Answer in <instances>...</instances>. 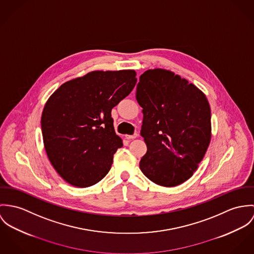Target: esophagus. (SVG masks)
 <instances>
[{
    "label": "esophagus",
    "mask_w": 254,
    "mask_h": 254,
    "mask_svg": "<svg viewBox=\"0 0 254 254\" xmlns=\"http://www.w3.org/2000/svg\"><path fill=\"white\" fill-rule=\"evenodd\" d=\"M137 136H138V133H136V132H135V133H134V134H132V135H128V134H127V135H126V138H127V139H134V138H136Z\"/></svg>",
    "instance_id": "esophagus-1"
}]
</instances>
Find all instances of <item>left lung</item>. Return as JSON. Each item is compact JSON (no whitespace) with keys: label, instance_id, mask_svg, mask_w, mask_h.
<instances>
[{"label":"left lung","instance_id":"left-lung-1","mask_svg":"<svg viewBox=\"0 0 254 254\" xmlns=\"http://www.w3.org/2000/svg\"><path fill=\"white\" fill-rule=\"evenodd\" d=\"M141 136L147 145L139 168L152 182L173 187L188 180L211 138L210 107L204 93L173 72L156 68L139 78Z\"/></svg>","mask_w":254,"mask_h":254}]
</instances>
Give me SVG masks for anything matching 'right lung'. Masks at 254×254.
<instances>
[{
	"mask_svg": "<svg viewBox=\"0 0 254 254\" xmlns=\"http://www.w3.org/2000/svg\"><path fill=\"white\" fill-rule=\"evenodd\" d=\"M134 70L92 71L60 85L42 114L48 158L69 184L85 188L105 177L123 141L111 111L137 82Z\"/></svg>",
	"mask_w": 254,
	"mask_h": 254,
	"instance_id": "1",
	"label": "right lung"
}]
</instances>
